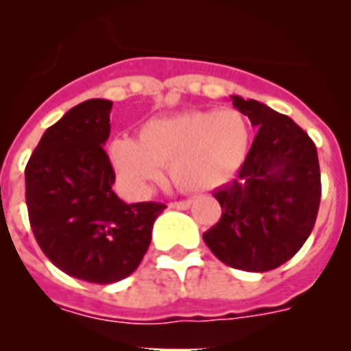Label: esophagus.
Segmentation results:
<instances>
[{"label":"esophagus","instance_id":"34e87169","mask_svg":"<svg viewBox=\"0 0 351 351\" xmlns=\"http://www.w3.org/2000/svg\"><path fill=\"white\" fill-rule=\"evenodd\" d=\"M190 206H191V200H181V202H172V204H170V207H172V209H179V210L190 209Z\"/></svg>","mask_w":351,"mask_h":351}]
</instances>
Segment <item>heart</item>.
<instances>
[{
  "label": "heart",
  "instance_id": "1",
  "mask_svg": "<svg viewBox=\"0 0 351 351\" xmlns=\"http://www.w3.org/2000/svg\"><path fill=\"white\" fill-rule=\"evenodd\" d=\"M250 123L241 110H186L153 117L137 138L119 137L108 156L130 191L144 195L170 165L172 181L184 191L202 193L230 181L243 167L250 145Z\"/></svg>",
  "mask_w": 351,
  "mask_h": 351
}]
</instances>
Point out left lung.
I'll return each mask as SVG.
<instances>
[{"instance_id":"left-lung-1","label":"left lung","mask_w":351,"mask_h":351,"mask_svg":"<svg viewBox=\"0 0 351 351\" xmlns=\"http://www.w3.org/2000/svg\"><path fill=\"white\" fill-rule=\"evenodd\" d=\"M258 128L239 176L214 191L221 219L204 232L216 258L247 272L280 267L308 241L320 207L316 145L288 116L230 96Z\"/></svg>"}]
</instances>
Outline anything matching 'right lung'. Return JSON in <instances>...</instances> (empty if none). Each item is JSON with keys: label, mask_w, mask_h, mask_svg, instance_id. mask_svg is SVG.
Returning a JSON list of instances; mask_svg holds the SVG:
<instances>
[{"label": "right lung", "mask_w": 351, "mask_h": 351, "mask_svg": "<svg viewBox=\"0 0 351 351\" xmlns=\"http://www.w3.org/2000/svg\"><path fill=\"white\" fill-rule=\"evenodd\" d=\"M112 101L93 98L45 130L26 165L31 230L56 267L96 285L125 280L141 265L165 206L123 202L105 142Z\"/></svg>", "instance_id": "obj_1"}]
</instances>
